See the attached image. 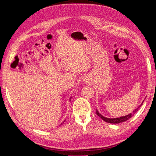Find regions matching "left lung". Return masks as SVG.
I'll use <instances>...</instances> for the list:
<instances>
[{
	"label": "left lung",
	"instance_id": "8db88e82",
	"mask_svg": "<svg viewBox=\"0 0 156 156\" xmlns=\"http://www.w3.org/2000/svg\"><path fill=\"white\" fill-rule=\"evenodd\" d=\"M143 102H144V100L142 102V103H141V104L137 108H136V109H135L132 113H130V114H129V115L124 116H121V117H119V118H115V119H108V118H106L105 116H102L100 114V113L98 112V111L97 109H96V114L99 116H100L103 120H104L106 122H108V123H111V124H119V123H121V122H124L125 121H127V120H129L130 118H131L132 116H133L134 114H135V113L139 111V108L141 106H142Z\"/></svg>",
	"mask_w": 156,
	"mask_h": 156
}]
</instances>
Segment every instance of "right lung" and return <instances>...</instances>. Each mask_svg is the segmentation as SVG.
Here are the masks:
<instances>
[{"label": "right lung", "mask_w": 156, "mask_h": 156, "mask_svg": "<svg viewBox=\"0 0 156 156\" xmlns=\"http://www.w3.org/2000/svg\"><path fill=\"white\" fill-rule=\"evenodd\" d=\"M71 99H72V97H70V98H69V101H70V100H71ZM63 123H64V122H62V124H60V125H62V124H63Z\"/></svg>", "instance_id": "add662e5"}]
</instances>
